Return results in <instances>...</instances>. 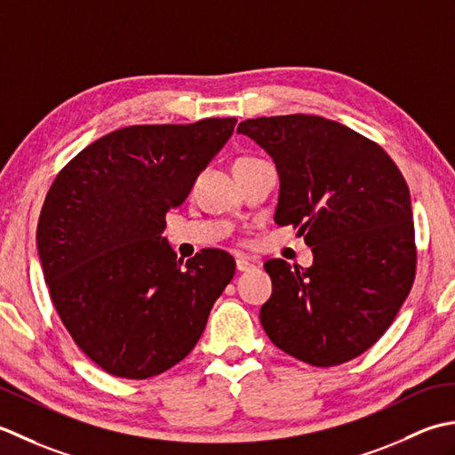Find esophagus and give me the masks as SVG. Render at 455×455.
Masks as SVG:
<instances>
[{
    "mask_svg": "<svg viewBox=\"0 0 455 455\" xmlns=\"http://www.w3.org/2000/svg\"><path fill=\"white\" fill-rule=\"evenodd\" d=\"M235 267H237L239 273H247V271H251V268H255V265L249 261V259H245V257H237L235 259Z\"/></svg>",
    "mask_w": 455,
    "mask_h": 455,
    "instance_id": "34e87169",
    "label": "esophagus"
}]
</instances>
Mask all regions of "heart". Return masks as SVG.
I'll return each instance as SVG.
<instances>
[{"mask_svg":"<svg viewBox=\"0 0 455 455\" xmlns=\"http://www.w3.org/2000/svg\"><path fill=\"white\" fill-rule=\"evenodd\" d=\"M243 161H253V159H249V156H243V159H237V163H243Z\"/></svg>","mask_w":455,"mask_h":455,"instance_id":"1","label":"heart"}]
</instances>
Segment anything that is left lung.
<instances>
[{"label":"left lung","instance_id":"obj_1","mask_svg":"<svg viewBox=\"0 0 455 455\" xmlns=\"http://www.w3.org/2000/svg\"><path fill=\"white\" fill-rule=\"evenodd\" d=\"M237 133L273 156L275 221L312 247L308 268L271 259L261 323L273 344L314 367L363 354L391 326L416 275L411 192L381 145L320 116L245 119Z\"/></svg>","mask_w":455,"mask_h":455}]
</instances>
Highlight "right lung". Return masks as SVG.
Listing matches in <instances>:
<instances>
[{
  "instance_id": "1",
  "label": "right lung",
  "mask_w": 455,
  "mask_h": 455,
  "mask_svg": "<svg viewBox=\"0 0 455 455\" xmlns=\"http://www.w3.org/2000/svg\"><path fill=\"white\" fill-rule=\"evenodd\" d=\"M235 117L132 125L82 149L46 194L36 245L64 328L109 375L149 379L198 344L235 261L202 249L182 263L161 234Z\"/></svg>"
}]
</instances>
